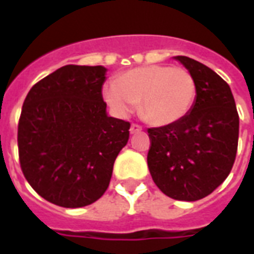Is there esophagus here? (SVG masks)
I'll use <instances>...</instances> for the list:
<instances>
[{
    "label": "esophagus",
    "instance_id": "esophagus-1",
    "mask_svg": "<svg viewBox=\"0 0 254 254\" xmlns=\"http://www.w3.org/2000/svg\"><path fill=\"white\" fill-rule=\"evenodd\" d=\"M142 130V127L138 125V124H131L130 127V133L131 134H135V133H139V131Z\"/></svg>",
    "mask_w": 254,
    "mask_h": 254
}]
</instances>
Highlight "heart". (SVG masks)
Masks as SVG:
<instances>
[{"instance_id":"b5f03b06","label":"heart","mask_w":254,"mask_h":254,"mask_svg":"<svg viewBox=\"0 0 254 254\" xmlns=\"http://www.w3.org/2000/svg\"><path fill=\"white\" fill-rule=\"evenodd\" d=\"M107 103L119 116L141 103V115L154 125H169L190 112L196 99V81L190 71L151 64L129 69L105 88Z\"/></svg>"}]
</instances>
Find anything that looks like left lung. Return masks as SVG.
<instances>
[{
  "mask_svg": "<svg viewBox=\"0 0 254 254\" xmlns=\"http://www.w3.org/2000/svg\"><path fill=\"white\" fill-rule=\"evenodd\" d=\"M175 59L196 81V100L181 120L147 129V166L165 195L195 201L213 192L232 170L239 113L231 88L215 71L191 58Z\"/></svg>",
  "mask_w": 254,
  "mask_h": 254,
  "instance_id": "obj_1",
  "label": "left lung"
}]
</instances>
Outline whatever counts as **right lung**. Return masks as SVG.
Returning <instances> with one entry per match:
<instances>
[{
    "mask_svg": "<svg viewBox=\"0 0 254 254\" xmlns=\"http://www.w3.org/2000/svg\"><path fill=\"white\" fill-rule=\"evenodd\" d=\"M103 65L68 64L30 89L18 123L22 173L53 204L79 208L107 191L130 123L107 116Z\"/></svg>",
    "mask_w": 254,
    "mask_h": 254,
    "instance_id": "1",
    "label": "right lung"
}]
</instances>
